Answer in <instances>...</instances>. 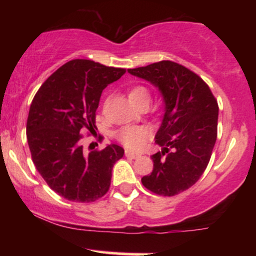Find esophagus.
Listing matches in <instances>:
<instances>
[{
	"label": "esophagus",
	"mask_w": 256,
	"mask_h": 256,
	"mask_svg": "<svg viewBox=\"0 0 256 256\" xmlns=\"http://www.w3.org/2000/svg\"><path fill=\"white\" fill-rule=\"evenodd\" d=\"M125 156L130 158H137L140 156V154H138V152H134L132 150H125Z\"/></svg>",
	"instance_id": "esophagus-1"
}]
</instances>
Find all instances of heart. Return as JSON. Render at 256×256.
Wrapping results in <instances>:
<instances>
[{
	"label": "heart",
	"instance_id": "b5f03b06",
	"mask_svg": "<svg viewBox=\"0 0 256 256\" xmlns=\"http://www.w3.org/2000/svg\"><path fill=\"white\" fill-rule=\"evenodd\" d=\"M128 98L134 106L150 101V92L146 86L134 85L128 89ZM149 136V130L144 126H125L116 134V137L122 144L131 149L140 148Z\"/></svg>",
	"mask_w": 256,
	"mask_h": 256
}]
</instances>
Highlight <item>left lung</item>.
Masks as SVG:
<instances>
[{"label":"left lung","instance_id":"8db88e82","mask_svg":"<svg viewBox=\"0 0 256 256\" xmlns=\"http://www.w3.org/2000/svg\"><path fill=\"white\" fill-rule=\"evenodd\" d=\"M128 72L156 86L164 98V118L155 143L161 152L152 155L154 167L142 178L148 190L174 196L198 180L210 162L218 128V102L210 86L173 61H160Z\"/></svg>","mask_w":256,"mask_h":256}]
</instances>
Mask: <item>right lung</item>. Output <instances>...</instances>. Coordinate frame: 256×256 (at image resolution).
Here are the masks:
<instances>
[{
	"label": "right lung",
	"mask_w": 256,
	"mask_h": 256,
	"mask_svg": "<svg viewBox=\"0 0 256 256\" xmlns=\"http://www.w3.org/2000/svg\"><path fill=\"white\" fill-rule=\"evenodd\" d=\"M125 72L76 58L52 73L32 100L26 124L32 161L50 189L68 201L94 202L110 189L124 149L110 144L85 154L80 140L84 131L96 134L102 91Z\"/></svg>",
	"instance_id": "obj_1"
}]
</instances>
